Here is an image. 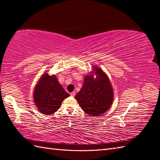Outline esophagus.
I'll return each mask as SVG.
<instances>
[{"label": "esophagus", "instance_id": "1", "mask_svg": "<svg viewBox=\"0 0 160 160\" xmlns=\"http://www.w3.org/2000/svg\"><path fill=\"white\" fill-rule=\"evenodd\" d=\"M71 96L72 97H75V92H71Z\"/></svg>", "mask_w": 160, "mask_h": 160}]
</instances>
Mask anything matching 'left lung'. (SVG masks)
<instances>
[{
	"label": "left lung",
	"instance_id": "obj_1",
	"mask_svg": "<svg viewBox=\"0 0 160 160\" xmlns=\"http://www.w3.org/2000/svg\"><path fill=\"white\" fill-rule=\"evenodd\" d=\"M96 78L92 75L85 76L82 88L75 98L81 108L91 116L104 113L111 106L113 91L108 77L99 68L95 67Z\"/></svg>",
	"mask_w": 160,
	"mask_h": 160
}]
</instances>
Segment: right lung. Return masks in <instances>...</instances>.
<instances>
[{
    "instance_id": "1",
    "label": "right lung",
    "mask_w": 160,
    "mask_h": 160,
    "mask_svg": "<svg viewBox=\"0 0 160 160\" xmlns=\"http://www.w3.org/2000/svg\"><path fill=\"white\" fill-rule=\"evenodd\" d=\"M70 95L65 92L55 75L44 74L34 91V100L38 110L44 115H51L59 109L62 101Z\"/></svg>"
}]
</instances>
